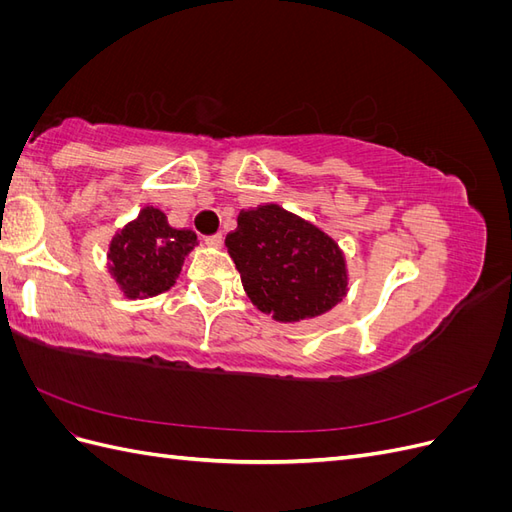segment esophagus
Masks as SVG:
<instances>
[{
    "instance_id": "1",
    "label": "esophagus",
    "mask_w": 512,
    "mask_h": 512,
    "mask_svg": "<svg viewBox=\"0 0 512 512\" xmlns=\"http://www.w3.org/2000/svg\"><path fill=\"white\" fill-rule=\"evenodd\" d=\"M205 243L211 245V247H222L224 237L222 235H209V237H205Z\"/></svg>"
}]
</instances>
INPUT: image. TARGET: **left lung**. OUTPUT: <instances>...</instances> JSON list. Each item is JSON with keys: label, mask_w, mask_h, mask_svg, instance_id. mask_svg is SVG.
Listing matches in <instances>:
<instances>
[{"label": "left lung", "mask_w": 512, "mask_h": 512, "mask_svg": "<svg viewBox=\"0 0 512 512\" xmlns=\"http://www.w3.org/2000/svg\"><path fill=\"white\" fill-rule=\"evenodd\" d=\"M237 222L226 247L260 312L299 322L329 312L346 297L344 254L320 228L280 205L241 211Z\"/></svg>", "instance_id": "left-lung-1"}]
</instances>
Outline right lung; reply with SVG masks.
Returning a JSON list of instances; mask_svg holds the SVG:
<instances>
[{"label": "right lung", "mask_w": 512, "mask_h": 512, "mask_svg": "<svg viewBox=\"0 0 512 512\" xmlns=\"http://www.w3.org/2000/svg\"><path fill=\"white\" fill-rule=\"evenodd\" d=\"M194 245V230H177L160 209L145 207L111 241L108 269L126 297H156L175 286L183 260Z\"/></svg>", "instance_id": "obj_1"}]
</instances>
